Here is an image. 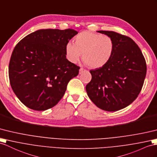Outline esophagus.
I'll list each match as a JSON object with an SVG mask.
<instances>
[{
    "instance_id": "34e87169",
    "label": "esophagus",
    "mask_w": 157,
    "mask_h": 157,
    "mask_svg": "<svg viewBox=\"0 0 157 157\" xmlns=\"http://www.w3.org/2000/svg\"><path fill=\"white\" fill-rule=\"evenodd\" d=\"M85 70L83 68H80V70H79V74H82L83 72H85Z\"/></svg>"
}]
</instances>
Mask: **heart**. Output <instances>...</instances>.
I'll return each mask as SVG.
<instances>
[{"label": "heart", "instance_id": "b5f03b06", "mask_svg": "<svg viewBox=\"0 0 157 157\" xmlns=\"http://www.w3.org/2000/svg\"><path fill=\"white\" fill-rule=\"evenodd\" d=\"M75 44L70 42L65 46L67 59L76 63L82 59L86 65L93 69L101 68L107 64L113 54L114 43L109 36L83 31L76 35Z\"/></svg>", "mask_w": 157, "mask_h": 157}]
</instances>
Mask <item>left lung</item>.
Masks as SVG:
<instances>
[{
	"mask_svg": "<svg viewBox=\"0 0 157 157\" xmlns=\"http://www.w3.org/2000/svg\"><path fill=\"white\" fill-rule=\"evenodd\" d=\"M97 32L111 38L114 51L106 65L90 71L92 79L86 90L98 108L117 111L138 97L146 76L147 64L138 45L130 37L113 31Z\"/></svg>",
	"mask_w": 157,
	"mask_h": 157,
	"instance_id": "1",
	"label": "left lung"
}]
</instances>
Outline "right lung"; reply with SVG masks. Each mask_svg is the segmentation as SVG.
Instances as JSON below:
<instances>
[{
	"label": "right lung",
	"mask_w": 157,
	"mask_h": 157,
	"mask_svg": "<svg viewBox=\"0 0 157 157\" xmlns=\"http://www.w3.org/2000/svg\"><path fill=\"white\" fill-rule=\"evenodd\" d=\"M78 34L73 29H40L23 38L10 57L9 75L16 96L28 108L46 110L64 96L80 67L66 59L65 46Z\"/></svg>",
	"instance_id": "right-lung-1"
}]
</instances>
